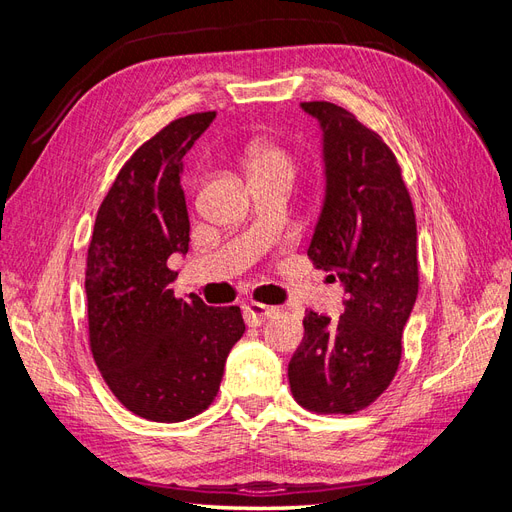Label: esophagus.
I'll list each match as a JSON object with an SVG mask.
<instances>
[{
	"label": "esophagus",
	"mask_w": 512,
	"mask_h": 512,
	"mask_svg": "<svg viewBox=\"0 0 512 512\" xmlns=\"http://www.w3.org/2000/svg\"><path fill=\"white\" fill-rule=\"evenodd\" d=\"M277 314V307H271V305H265V303H247L245 305V320L250 327H258V324H262L265 320L273 318Z\"/></svg>",
	"instance_id": "esophagus-1"
}]
</instances>
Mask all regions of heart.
Wrapping results in <instances>:
<instances>
[{
  "instance_id": "b5f03b06",
  "label": "heart",
  "mask_w": 512,
  "mask_h": 512,
  "mask_svg": "<svg viewBox=\"0 0 512 512\" xmlns=\"http://www.w3.org/2000/svg\"><path fill=\"white\" fill-rule=\"evenodd\" d=\"M245 166L250 179L262 175H286L292 179L294 170H297V162H294L292 153L286 147L269 141H260L247 147Z\"/></svg>"
}]
</instances>
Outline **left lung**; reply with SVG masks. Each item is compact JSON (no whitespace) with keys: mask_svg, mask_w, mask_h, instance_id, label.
<instances>
[{"mask_svg":"<svg viewBox=\"0 0 512 512\" xmlns=\"http://www.w3.org/2000/svg\"><path fill=\"white\" fill-rule=\"evenodd\" d=\"M322 128L327 194L307 256L344 284L339 320L309 309L288 365L292 397L309 412L354 414L389 389L418 294L416 218L395 153L331 102H301Z\"/></svg>","mask_w":512,"mask_h":512,"instance_id":"8db88e82","label":"left lung"}]
</instances>
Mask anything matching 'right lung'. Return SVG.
Returning <instances> with one entry per match:
<instances>
[{"label": "right lung", "instance_id": "obj_1", "mask_svg": "<svg viewBox=\"0 0 512 512\" xmlns=\"http://www.w3.org/2000/svg\"><path fill=\"white\" fill-rule=\"evenodd\" d=\"M215 111L170 121L123 164L96 215L87 250L89 346L104 382L130 412L179 423L220 391L230 348L245 333L237 305L177 299L170 254H188L183 156Z\"/></svg>", "mask_w": 512, "mask_h": 512}]
</instances>
